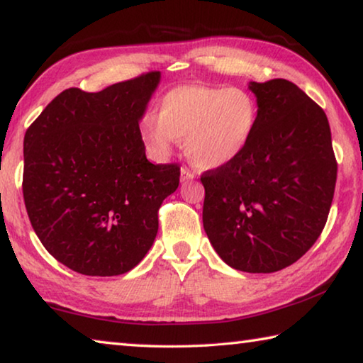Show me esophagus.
Here are the masks:
<instances>
[{"label":"esophagus","mask_w":363,"mask_h":363,"mask_svg":"<svg viewBox=\"0 0 363 363\" xmlns=\"http://www.w3.org/2000/svg\"><path fill=\"white\" fill-rule=\"evenodd\" d=\"M194 177H195L194 171H190V169H189V168H186V167H182V168H181V181H182V182L194 179Z\"/></svg>","instance_id":"34e87169"}]
</instances>
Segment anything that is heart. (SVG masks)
Masks as SVG:
<instances>
[{
	"label": "heart",
	"instance_id": "1",
	"mask_svg": "<svg viewBox=\"0 0 363 363\" xmlns=\"http://www.w3.org/2000/svg\"><path fill=\"white\" fill-rule=\"evenodd\" d=\"M259 120L255 96L243 88L184 84L169 89L158 115H145L139 134L155 160L184 139L187 158L200 169H218L242 155Z\"/></svg>",
	"mask_w": 363,
	"mask_h": 363
}]
</instances>
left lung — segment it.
Returning a JSON list of instances; mask_svg holds the SVG:
<instances>
[{"label":"left lung","instance_id":"left-lung-1","mask_svg":"<svg viewBox=\"0 0 363 363\" xmlns=\"http://www.w3.org/2000/svg\"><path fill=\"white\" fill-rule=\"evenodd\" d=\"M248 88L259 120L240 157L201 174L203 227L230 267L270 274L320 237L337 164L327 115L303 89L284 78Z\"/></svg>","mask_w":363,"mask_h":363}]
</instances>
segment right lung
<instances>
[{
	"label": "right lung",
	"mask_w": 363,
	"mask_h": 363,
	"mask_svg": "<svg viewBox=\"0 0 363 363\" xmlns=\"http://www.w3.org/2000/svg\"><path fill=\"white\" fill-rule=\"evenodd\" d=\"M160 77L149 72L99 93L65 89L23 138L30 223L43 247L78 274L136 267L157 237L160 206L179 186V167L150 163L139 134Z\"/></svg>",
	"instance_id": "1"
}]
</instances>
